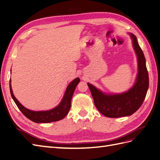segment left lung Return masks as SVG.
Returning <instances> with one entry per match:
<instances>
[{
	"instance_id": "obj_1",
	"label": "left lung",
	"mask_w": 160,
	"mask_h": 160,
	"mask_svg": "<svg viewBox=\"0 0 160 160\" xmlns=\"http://www.w3.org/2000/svg\"><path fill=\"white\" fill-rule=\"evenodd\" d=\"M137 56L138 72L134 85L122 93H106L93 85L88 83L94 100L95 107L99 112L108 118H121L134 113L142 105L149 88V76L146 59L140 48L137 37L129 33Z\"/></svg>"
}]
</instances>
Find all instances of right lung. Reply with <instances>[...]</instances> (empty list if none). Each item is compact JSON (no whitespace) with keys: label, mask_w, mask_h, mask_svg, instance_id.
Here are the masks:
<instances>
[{"label":"right lung","mask_w":160,"mask_h":160,"mask_svg":"<svg viewBox=\"0 0 160 160\" xmlns=\"http://www.w3.org/2000/svg\"><path fill=\"white\" fill-rule=\"evenodd\" d=\"M79 81V78L77 77V78H75L73 81L71 82L69 85L67 86L63 98H62L60 103L56 106L55 108L50 110L38 111H32L25 108L16 99L12 90L11 80H10L9 86H10V91L12 98L23 115L33 122L37 123H47L61 120L69 113L71 108V102L72 95H73L76 86L78 85Z\"/></svg>","instance_id":"obj_1"}]
</instances>
